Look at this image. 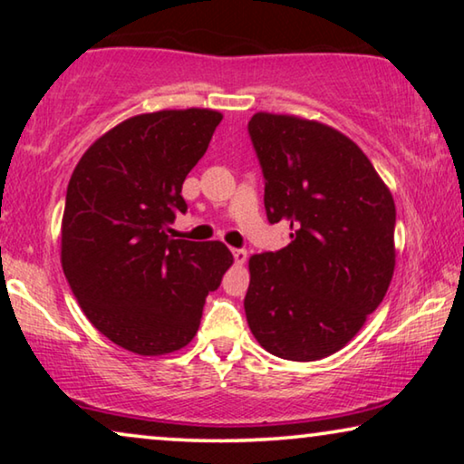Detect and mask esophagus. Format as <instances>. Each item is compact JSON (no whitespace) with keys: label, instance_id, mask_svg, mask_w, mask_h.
Wrapping results in <instances>:
<instances>
[{"label":"esophagus","instance_id":"34e87169","mask_svg":"<svg viewBox=\"0 0 464 464\" xmlns=\"http://www.w3.org/2000/svg\"><path fill=\"white\" fill-rule=\"evenodd\" d=\"M232 256H234V262H237V264L246 262V251L245 249H232Z\"/></svg>","mask_w":464,"mask_h":464}]
</instances>
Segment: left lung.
Listing matches in <instances>:
<instances>
[{
  "label": "left lung",
  "mask_w": 464,
  "mask_h": 464,
  "mask_svg": "<svg viewBox=\"0 0 464 464\" xmlns=\"http://www.w3.org/2000/svg\"><path fill=\"white\" fill-rule=\"evenodd\" d=\"M270 224L291 243L249 257L245 313L266 351L319 361L344 348L395 272V200L370 158L334 126L257 111L249 122Z\"/></svg>",
  "instance_id": "1"
}]
</instances>
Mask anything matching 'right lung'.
<instances>
[{
    "instance_id": "1",
    "label": "right lung",
    "mask_w": 464,
    "mask_h": 464,
    "mask_svg": "<svg viewBox=\"0 0 464 464\" xmlns=\"http://www.w3.org/2000/svg\"><path fill=\"white\" fill-rule=\"evenodd\" d=\"M221 113L202 107L132 116L75 164L61 221V264L86 319L141 357L183 348L208 291L234 257L219 240L170 237L186 213L181 186Z\"/></svg>"
}]
</instances>
